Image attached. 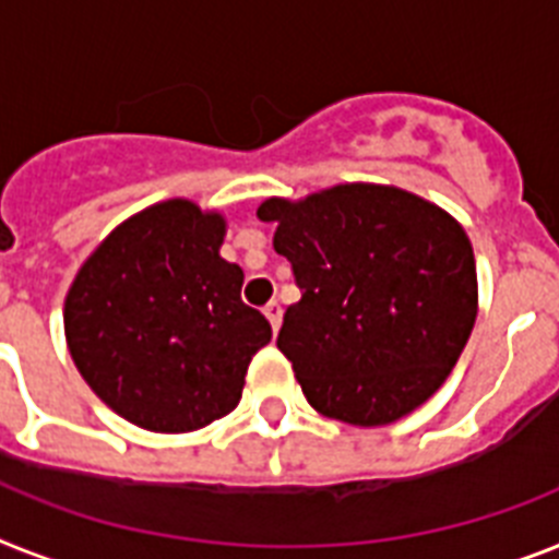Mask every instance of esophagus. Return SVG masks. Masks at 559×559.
Instances as JSON below:
<instances>
[{
    "label": "esophagus",
    "mask_w": 559,
    "mask_h": 559,
    "mask_svg": "<svg viewBox=\"0 0 559 559\" xmlns=\"http://www.w3.org/2000/svg\"><path fill=\"white\" fill-rule=\"evenodd\" d=\"M265 317H269L271 329L280 331V325H283V306H280L276 299H271L269 306H265Z\"/></svg>",
    "instance_id": "obj_1"
}]
</instances>
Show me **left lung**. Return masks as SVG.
<instances>
[{"instance_id":"obj_1","label":"left lung","mask_w":559,"mask_h":559,"mask_svg":"<svg viewBox=\"0 0 559 559\" xmlns=\"http://www.w3.org/2000/svg\"><path fill=\"white\" fill-rule=\"evenodd\" d=\"M274 251L302 299L276 348L322 417L391 426L440 389L477 320L472 239L417 193L345 182L306 200L269 197Z\"/></svg>"}]
</instances>
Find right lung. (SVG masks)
I'll list each match as a JSON object with an SVG mask.
<instances>
[{"label": "right lung", "instance_id": "add662e5", "mask_svg": "<svg viewBox=\"0 0 559 559\" xmlns=\"http://www.w3.org/2000/svg\"><path fill=\"white\" fill-rule=\"evenodd\" d=\"M228 223L191 200L128 216L64 297V340L82 380L133 426L186 435L237 408L271 325L246 306L242 269L219 257Z\"/></svg>", "mask_w": 559, "mask_h": 559}]
</instances>
